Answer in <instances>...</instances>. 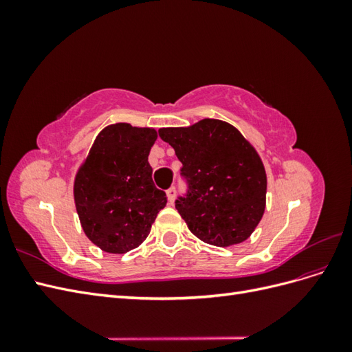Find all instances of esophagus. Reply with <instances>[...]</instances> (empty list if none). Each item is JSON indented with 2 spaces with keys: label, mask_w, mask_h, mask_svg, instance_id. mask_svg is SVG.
<instances>
[{
  "label": "esophagus",
  "mask_w": 352,
  "mask_h": 352,
  "mask_svg": "<svg viewBox=\"0 0 352 352\" xmlns=\"http://www.w3.org/2000/svg\"><path fill=\"white\" fill-rule=\"evenodd\" d=\"M166 194H167V198H168L170 204H173V201H175V198H176V188H175V186H170V188L166 190Z\"/></svg>",
  "instance_id": "obj_1"
}]
</instances>
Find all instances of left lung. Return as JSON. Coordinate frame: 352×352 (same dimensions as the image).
<instances>
[{"label": "left lung", "instance_id": "1", "mask_svg": "<svg viewBox=\"0 0 352 352\" xmlns=\"http://www.w3.org/2000/svg\"><path fill=\"white\" fill-rule=\"evenodd\" d=\"M158 135L182 163L185 192L176 210L197 238L216 247L248 239L265 208L264 166L232 124L204 119L189 127H164Z\"/></svg>", "mask_w": 352, "mask_h": 352}]
</instances>
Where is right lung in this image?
<instances>
[{"label": "right lung", "instance_id": "right-lung-1", "mask_svg": "<svg viewBox=\"0 0 352 352\" xmlns=\"http://www.w3.org/2000/svg\"><path fill=\"white\" fill-rule=\"evenodd\" d=\"M157 140L150 127L107 126L74 180V202L87 236L102 251L123 254L150 233L167 197L153 182L148 155Z\"/></svg>", "mask_w": 352, "mask_h": 352}]
</instances>
